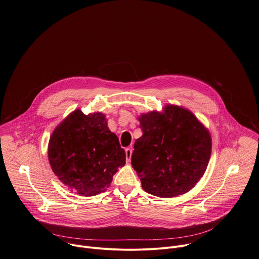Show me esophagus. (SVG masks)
I'll return each instance as SVG.
<instances>
[{
  "mask_svg": "<svg viewBox=\"0 0 259 259\" xmlns=\"http://www.w3.org/2000/svg\"><path fill=\"white\" fill-rule=\"evenodd\" d=\"M132 153H133V149H132V148H126V149H125V156H126V161H127V162L131 161Z\"/></svg>",
  "mask_w": 259,
  "mask_h": 259,
  "instance_id": "34e87169",
  "label": "esophagus"
}]
</instances>
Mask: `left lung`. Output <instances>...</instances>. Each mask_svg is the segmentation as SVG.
Returning a JSON list of instances; mask_svg holds the SVG:
<instances>
[{"instance_id": "8db88e82", "label": "left lung", "mask_w": 259, "mask_h": 259, "mask_svg": "<svg viewBox=\"0 0 259 259\" xmlns=\"http://www.w3.org/2000/svg\"><path fill=\"white\" fill-rule=\"evenodd\" d=\"M164 110L139 118L143 136L134 145L132 165L146 192L174 197L190 190L202 177L211 140L190 111L174 105Z\"/></svg>"}]
</instances>
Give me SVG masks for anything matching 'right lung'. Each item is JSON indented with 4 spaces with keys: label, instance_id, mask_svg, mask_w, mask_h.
<instances>
[{
    "label": "right lung",
    "instance_id": "right-lung-1",
    "mask_svg": "<svg viewBox=\"0 0 259 259\" xmlns=\"http://www.w3.org/2000/svg\"><path fill=\"white\" fill-rule=\"evenodd\" d=\"M49 160L58 178L71 190L85 196L106 190L125 152L107 126L105 115L71 113L53 133Z\"/></svg>",
    "mask_w": 259,
    "mask_h": 259
}]
</instances>
